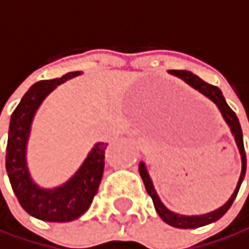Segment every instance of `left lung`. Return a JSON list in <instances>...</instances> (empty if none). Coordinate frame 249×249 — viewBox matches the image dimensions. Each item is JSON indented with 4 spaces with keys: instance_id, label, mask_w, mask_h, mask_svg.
<instances>
[{
    "instance_id": "1",
    "label": "left lung",
    "mask_w": 249,
    "mask_h": 249,
    "mask_svg": "<svg viewBox=\"0 0 249 249\" xmlns=\"http://www.w3.org/2000/svg\"><path fill=\"white\" fill-rule=\"evenodd\" d=\"M171 75H176L178 78H181L184 82H187L190 87H193L195 90L201 91L204 96H207L210 100H213L217 107L220 109L226 124L229 125L230 131H232L233 137H235V142L238 144V149H239V153H241V159H242V171H241V177H239V181H238V186L233 192V195L230 196V199L223 205L220 207L218 210L213 211V213H208V214H202V215H181V214H177V213H173L170 211L162 202L159 199L158 193L155 192V187H153V183L149 177V173L146 170V165L143 162H140L139 165V171H140V176L143 178V183H144V187H146V192L149 193V196L152 198L153 201V205H155V210L158 213V215L161 217L167 224L173 226V227H178V229H196V227H201V226H205V224H210V223H214L217 221L218 218H221L227 210L232 207L236 195L239 192V187L242 184V180L245 177V171H247V155H245V149H244V137H242V128H241V124H239V119L236 116V113L229 107V105L226 103L224 97H223V93L220 91V88L202 81L199 76L193 75L192 72L189 71H168Z\"/></svg>"
}]
</instances>
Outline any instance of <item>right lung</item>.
I'll return each mask as SVG.
<instances>
[{
	"instance_id": "right-lung-1",
	"label": "right lung",
	"mask_w": 249,
	"mask_h": 249,
	"mask_svg": "<svg viewBox=\"0 0 249 249\" xmlns=\"http://www.w3.org/2000/svg\"><path fill=\"white\" fill-rule=\"evenodd\" d=\"M79 73L69 72L62 78L34 84L10 119L5 170L11 187L22 208L32 217L44 221L66 223L81 217L90 208L105 170L106 143H96L75 176L56 189H41L34 183L26 167V144L35 112L57 85Z\"/></svg>"
}]
</instances>
